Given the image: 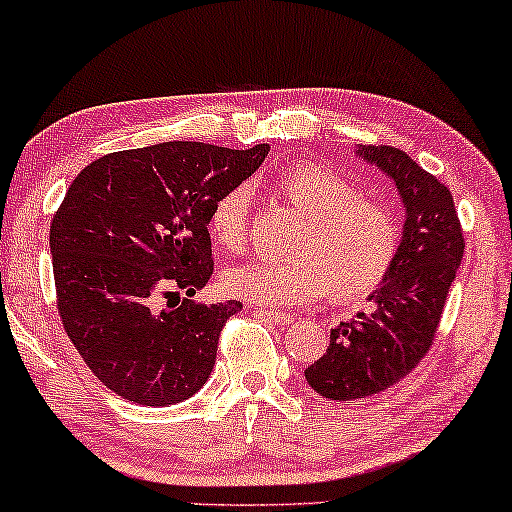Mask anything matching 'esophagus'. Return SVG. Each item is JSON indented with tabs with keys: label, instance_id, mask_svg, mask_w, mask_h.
Masks as SVG:
<instances>
[{
	"label": "esophagus",
	"instance_id": "esophagus-1",
	"mask_svg": "<svg viewBox=\"0 0 512 512\" xmlns=\"http://www.w3.org/2000/svg\"><path fill=\"white\" fill-rule=\"evenodd\" d=\"M256 315H261L263 320H268L272 324H291V322H294V315H289V313H272V310H263V308H256Z\"/></svg>",
	"mask_w": 512,
	"mask_h": 512
}]
</instances>
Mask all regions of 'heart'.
I'll return each instance as SVG.
<instances>
[{"label": "heart", "mask_w": 512, "mask_h": 512, "mask_svg": "<svg viewBox=\"0 0 512 512\" xmlns=\"http://www.w3.org/2000/svg\"><path fill=\"white\" fill-rule=\"evenodd\" d=\"M275 192L303 223L289 242L287 261H256L225 270L230 294L261 305H301L322 291L334 303H350L378 289L400 254L402 228L386 204L360 195L324 164L305 162L275 178ZM249 190L237 185L216 199L209 235L218 249L247 244Z\"/></svg>", "instance_id": "b5f03b06"}]
</instances>
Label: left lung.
Instances as JSON below:
<instances>
[{"label": "left lung", "mask_w": 512, "mask_h": 512, "mask_svg": "<svg viewBox=\"0 0 512 512\" xmlns=\"http://www.w3.org/2000/svg\"><path fill=\"white\" fill-rule=\"evenodd\" d=\"M357 155L393 178L407 221L393 270L369 296L374 310L331 329L327 353L305 369L310 388L338 402L388 390L418 367L466 247L447 185L390 145H360Z\"/></svg>", "instance_id": "1"}]
</instances>
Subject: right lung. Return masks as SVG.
<instances>
[{"mask_svg":"<svg viewBox=\"0 0 512 512\" xmlns=\"http://www.w3.org/2000/svg\"><path fill=\"white\" fill-rule=\"evenodd\" d=\"M268 150L159 143L110 152L72 181L49 232L58 315L112 393L167 407L207 383L223 324L242 308L190 301L214 275L209 214Z\"/></svg>","mask_w":512,"mask_h":512,"instance_id":"add662e5","label":"right lung"}]
</instances>
